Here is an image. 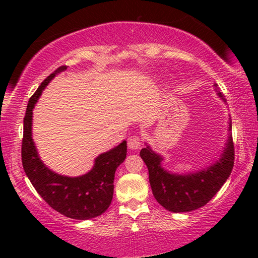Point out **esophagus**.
<instances>
[{
    "mask_svg": "<svg viewBox=\"0 0 258 258\" xmlns=\"http://www.w3.org/2000/svg\"><path fill=\"white\" fill-rule=\"evenodd\" d=\"M141 139L139 136L134 135V136H130L129 140H128V147L130 148V149L133 150H136V149H140L141 147Z\"/></svg>",
    "mask_w": 258,
    "mask_h": 258,
    "instance_id": "esophagus-1",
    "label": "esophagus"
}]
</instances>
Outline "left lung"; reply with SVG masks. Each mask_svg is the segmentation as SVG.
I'll list each match as a JSON object with an SVG mask.
<instances>
[{
	"mask_svg": "<svg viewBox=\"0 0 258 258\" xmlns=\"http://www.w3.org/2000/svg\"><path fill=\"white\" fill-rule=\"evenodd\" d=\"M217 95L225 102L216 83ZM227 143L218 160L199 171L175 174L162 167L163 157L146 144L141 150V157L149 170V182L154 197L164 209L172 213H186L206 206L222 188L234 167L235 150L231 135V121L229 119Z\"/></svg>",
	"mask_w": 258,
	"mask_h": 258,
	"instance_id": "left-lung-1",
	"label": "left lung"
}]
</instances>
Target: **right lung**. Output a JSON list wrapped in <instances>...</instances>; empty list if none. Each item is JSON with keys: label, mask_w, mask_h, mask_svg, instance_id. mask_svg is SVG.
Segmentation results:
<instances>
[{"label": "right lung", "mask_w": 258, "mask_h": 258, "mask_svg": "<svg viewBox=\"0 0 258 258\" xmlns=\"http://www.w3.org/2000/svg\"><path fill=\"white\" fill-rule=\"evenodd\" d=\"M66 66L50 74L29 98L23 119L22 164L26 175L42 199L52 209L69 218L90 220L104 213L114 195V178L117 167L126 157V141L98 155L90 171L77 177L59 175L41 161L33 141V109L49 82L64 72Z\"/></svg>", "instance_id": "obj_1"}]
</instances>
